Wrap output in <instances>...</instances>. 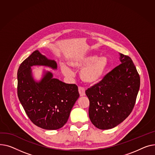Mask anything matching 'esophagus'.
<instances>
[{
    "label": "esophagus",
    "instance_id": "esophagus-1",
    "mask_svg": "<svg viewBox=\"0 0 155 155\" xmlns=\"http://www.w3.org/2000/svg\"><path fill=\"white\" fill-rule=\"evenodd\" d=\"M79 93L80 94V96H85V89L83 87H79Z\"/></svg>",
    "mask_w": 155,
    "mask_h": 155
}]
</instances>
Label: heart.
<instances>
[{"mask_svg":"<svg viewBox=\"0 0 155 155\" xmlns=\"http://www.w3.org/2000/svg\"><path fill=\"white\" fill-rule=\"evenodd\" d=\"M70 67L80 69V78L88 84H96L103 78L107 68L108 61L104 57L97 58L96 55L79 56L72 58L68 61ZM63 74L68 77L73 75V72L66 65L61 66Z\"/></svg>","mask_w":155,"mask_h":155,"instance_id":"obj_1","label":"heart"}]
</instances>
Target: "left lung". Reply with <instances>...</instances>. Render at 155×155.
I'll use <instances>...</instances> for the list:
<instances>
[{
  "instance_id": "1",
  "label": "left lung",
  "mask_w": 155,
  "mask_h": 155,
  "mask_svg": "<svg viewBox=\"0 0 155 155\" xmlns=\"http://www.w3.org/2000/svg\"><path fill=\"white\" fill-rule=\"evenodd\" d=\"M120 56L121 64L86 91L89 119L100 130L113 128L130 114L140 89V78L133 61Z\"/></svg>"
}]
</instances>
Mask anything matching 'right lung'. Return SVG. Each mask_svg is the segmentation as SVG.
I'll return each mask as SVG.
<instances>
[{"instance_id": "add662e5", "label": "right lung", "mask_w": 155, "mask_h": 155, "mask_svg": "<svg viewBox=\"0 0 155 155\" xmlns=\"http://www.w3.org/2000/svg\"><path fill=\"white\" fill-rule=\"evenodd\" d=\"M43 66L57 69V63L39 51H34L21 64L17 71V95L31 121L40 128L58 130L68 120L72 107L79 97L78 87L54 78L52 72L44 71L36 81L31 67Z\"/></svg>"}]
</instances>
